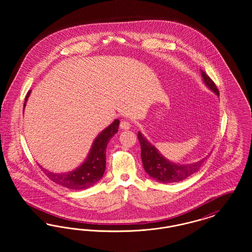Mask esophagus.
Listing matches in <instances>:
<instances>
[{
	"label": "esophagus",
	"mask_w": 252,
	"mask_h": 252,
	"mask_svg": "<svg viewBox=\"0 0 252 252\" xmlns=\"http://www.w3.org/2000/svg\"><path fill=\"white\" fill-rule=\"evenodd\" d=\"M120 127L121 129H123V130H127V129H129L131 127V125H130V123L128 121H122L120 124Z\"/></svg>",
	"instance_id": "1"
}]
</instances>
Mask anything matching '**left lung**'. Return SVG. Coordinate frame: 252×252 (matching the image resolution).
<instances>
[{"instance_id": "obj_1", "label": "left lung", "mask_w": 252, "mask_h": 252, "mask_svg": "<svg viewBox=\"0 0 252 252\" xmlns=\"http://www.w3.org/2000/svg\"><path fill=\"white\" fill-rule=\"evenodd\" d=\"M200 72L205 86L219 97L218 89L214 81L202 70H200ZM138 140L141 144V158L145 172L153 180L161 183H173L186 180L200 169L204 161L209 157L207 155L198 161L192 163H176L162 156L158 148L151 144L141 131L138 132Z\"/></svg>"}]
</instances>
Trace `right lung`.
Listing matches in <instances>:
<instances>
[{
    "instance_id": "right-lung-1",
    "label": "right lung",
    "mask_w": 252,
    "mask_h": 252,
    "mask_svg": "<svg viewBox=\"0 0 252 252\" xmlns=\"http://www.w3.org/2000/svg\"><path fill=\"white\" fill-rule=\"evenodd\" d=\"M31 91L27 93L24 107L26 106ZM120 121L115 119L100 132L88 153L84 161L75 169L64 173H54L41 168L49 179L57 184L72 190H84L96 184L103 177L106 169V149L109 140L118 132Z\"/></svg>"
}]
</instances>
